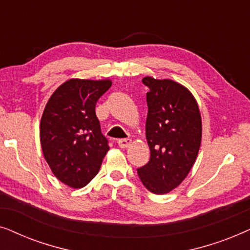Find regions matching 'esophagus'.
I'll return each mask as SVG.
<instances>
[{
	"mask_svg": "<svg viewBox=\"0 0 250 250\" xmlns=\"http://www.w3.org/2000/svg\"><path fill=\"white\" fill-rule=\"evenodd\" d=\"M132 145V140L131 139H122V140H118V146H121V148H128L129 146Z\"/></svg>",
	"mask_w": 250,
	"mask_h": 250,
	"instance_id": "1",
	"label": "esophagus"
}]
</instances>
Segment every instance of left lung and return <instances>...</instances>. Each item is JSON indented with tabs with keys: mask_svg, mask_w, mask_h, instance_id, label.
<instances>
[{
	"mask_svg": "<svg viewBox=\"0 0 250 250\" xmlns=\"http://www.w3.org/2000/svg\"><path fill=\"white\" fill-rule=\"evenodd\" d=\"M142 82L149 87L146 138L150 159L138 174L149 191L165 194L183 182L196 163L203 136L201 115L197 100L182 84L151 76Z\"/></svg>",
	"mask_w": 250,
	"mask_h": 250,
	"instance_id": "1",
	"label": "left lung"
}]
</instances>
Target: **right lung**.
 <instances>
[{
  "label": "right lung",
  "instance_id": "right-lung-1",
  "mask_svg": "<svg viewBox=\"0 0 250 250\" xmlns=\"http://www.w3.org/2000/svg\"><path fill=\"white\" fill-rule=\"evenodd\" d=\"M111 84L109 78H71L53 92L44 108L40 124L44 158L54 176L74 189L97 175L109 150L95 104Z\"/></svg>",
  "mask_w": 250,
  "mask_h": 250
}]
</instances>
